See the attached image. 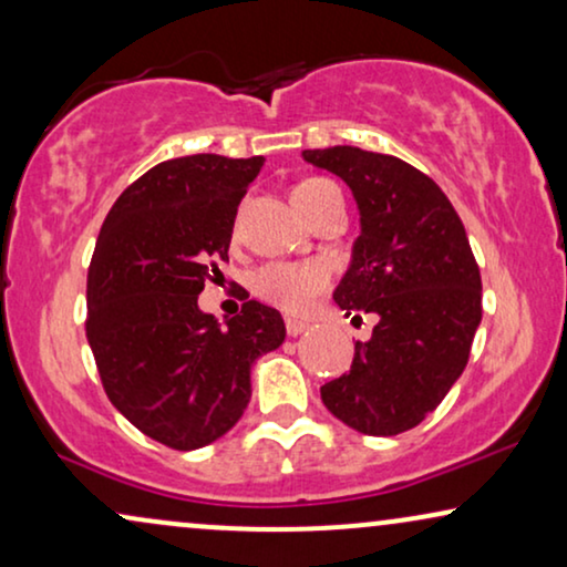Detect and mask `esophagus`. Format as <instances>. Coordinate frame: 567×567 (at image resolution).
<instances>
[{
	"label": "esophagus",
	"instance_id": "esophagus-1",
	"mask_svg": "<svg viewBox=\"0 0 567 567\" xmlns=\"http://www.w3.org/2000/svg\"><path fill=\"white\" fill-rule=\"evenodd\" d=\"M285 329H288L290 337H298L300 332H306V329H308V321H303V319H285Z\"/></svg>",
	"mask_w": 567,
	"mask_h": 567
}]
</instances>
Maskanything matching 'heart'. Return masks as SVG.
<instances>
[{"mask_svg":"<svg viewBox=\"0 0 567 567\" xmlns=\"http://www.w3.org/2000/svg\"><path fill=\"white\" fill-rule=\"evenodd\" d=\"M340 193V185L327 177H308L292 188L298 209L311 214ZM332 269L324 261H269L256 269L254 292L267 303L282 308L285 313H306L321 292L329 288Z\"/></svg>","mask_w":567,"mask_h":567,"instance_id":"b5f03b06","label":"heart"}]
</instances>
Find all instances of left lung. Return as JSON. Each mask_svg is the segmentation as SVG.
<instances>
[{
    "label": "left lung",
    "mask_w": 567,
    "mask_h": 567,
    "mask_svg": "<svg viewBox=\"0 0 567 567\" xmlns=\"http://www.w3.org/2000/svg\"><path fill=\"white\" fill-rule=\"evenodd\" d=\"M306 162L342 177L361 209V235L334 303L377 317L350 371L321 386L342 424L371 436L419 426L471 355L482 321V275L468 235L440 185L390 154L308 148Z\"/></svg>",
    "instance_id": "1"
}]
</instances>
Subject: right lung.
<instances>
[{
	"label": "right lung",
	"mask_w": 567,
	"mask_h": 567,
	"mask_svg": "<svg viewBox=\"0 0 567 567\" xmlns=\"http://www.w3.org/2000/svg\"><path fill=\"white\" fill-rule=\"evenodd\" d=\"M264 156H181L127 185L89 267L85 337L106 398L172 450L230 432L250 400V363L282 346L285 321L246 300L219 324L198 308L227 261L235 214Z\"/></svg>",
	"instance_id": "obj_1"
}]
</instances>
